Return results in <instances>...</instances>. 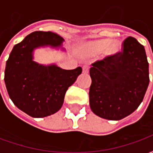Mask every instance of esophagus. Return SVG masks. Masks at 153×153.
<instances>
[{
	"instance_id": "34e87169",
	"label": "esophagus",
	"mask_w": 153,
	"mask_h": 153,
	"mask_svg": "<svg viewBox=\"0 0 153 153\" xmlns=\"http://www.w3.org/2000/svg\"><path fill=\"white\" fill-rule=\"evenodd\" d=\"M88 70H89V67L88 65H83V74H88Z\"/></svg>"
}]
</instances>
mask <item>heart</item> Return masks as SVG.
Here are the masks:
<instances>
[{
  "label": "heart",
  "mask_w": 153,
  "mask_h": 153,
  "mask_svg": "<svg viewBox=\"0 0 153 153\" xmlns=\"http://www.w3.org/2000/svg\"><path fill=\"white\" fill-rule=\"evenodd\" d=\"M87 51L90 53L99 54L106 50L110 56L118 54L121 50V45L117 41H113L111 38H103L90 42L86 45Z\"/></svg>",
  "instance_id": "1"
}]
</instances>
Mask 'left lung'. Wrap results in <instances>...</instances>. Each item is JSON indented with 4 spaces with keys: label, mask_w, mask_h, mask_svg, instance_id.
I'll return each mask as SVG.
<instances>
[{
    "label": "left lung",
    "mask_w": 153,
    "mask_h": 153,
    "mask_svg": "<svg viewBox=\"0 0 153 153\" xmlns=\"http://www.w3.org/2000/svg\"><path fill=\"white\" fill-rule=\"evenodd\" d=\"M92 65L89 104L93 112L110 120H121L134 112L149 84L144 47L128 37L122 43L121 51Z\"/></svg>",
    "instance_id": "8db88e82"
}]
</instances>
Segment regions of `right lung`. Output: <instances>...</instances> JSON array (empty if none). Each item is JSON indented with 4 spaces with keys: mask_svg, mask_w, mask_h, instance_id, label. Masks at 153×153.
Returning a JSON list of instances; mask_svg holds the SVG:
<instances>
[{
    "mask_svg": "<svg viewBox=\"0 0 153 153\" xmlns=\"http://www.w3.org/2000/svg\"><path fill=\"white\" fill-rule=\"evenodd\" d=\"M63 42L62 37L52 32H33L13 47L6 61L4 80L9 96L19 109L32 117L42 118L57 112L68 88L82 73L81 67L67 70L33 60L35 48L58 47Z\"/></svg>",
    "mask_w": 153,
    "mask_h": 153,
    "instance_id": "add662e5",
    "label": "right lung"
}]
</instances>
